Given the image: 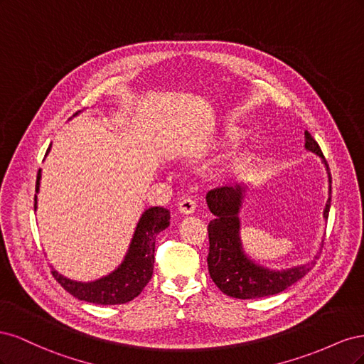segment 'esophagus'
I'll return each instance as SVG.
<instances>
[{"label": "esophagus", "mask_w": 364, "mask_h": 364, "mask_svg": "<svg viewBox=\"0 0 364 364\" xmlns=\"http://www.w3.org/2000/svg\"><path fill=\"white\" fill-rule=\"evenodd\" d=\"M178 209H179L181 214L190 215V214H193L196 211V202L193 199H190V197H183V199L179 200Z\"/></svg>", "instance_id": "esophagus-1"}]
</instances>
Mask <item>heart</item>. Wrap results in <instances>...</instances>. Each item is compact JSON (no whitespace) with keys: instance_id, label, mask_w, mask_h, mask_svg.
<instances>
[{"instance_id":"1","label":"heart","mask_w":364,"mask_h":364,"mask_svg":"<svg viewBox=\"0 0 364 364\" xmlns=\"http://www.w3.org/2000/svg\"><path fill=\"white\" fill-rule=\"evenodd\" d=\"M245 136L246 130L243 127L235 124H223L222 127L214 130L211 135L203 138L200 141V146L209 150H218L235 144V142H238ZM253 159H255V151L252 149H240L229 153L228 156H225L217 164V167L214 170L215 178L223 181L235 179L249 168V165L252 164Z\"/></svg>"}]
</instances>
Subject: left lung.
I'll return each instance as SVG.
<instances>
[{
  "label": "left lung",
  "instance_id": "1",
  "mask_svg": "<svg viewBox=\"0 0 364 364\" xmlns=\"http://www.w3.org/2000/svg\"><path fill=\"white\" fill-rule=\"evenodd\" d=\"M305 150L321 158L328 173L329 188L323 209V218L328 220L331 206V173L321 147L308 132H305ZM249 191V185H235L222 186L206 194V205L214 214L208 225V270L217 287L237 299H259L278 294L302 279L314 264V261H308L289 269H269L247 255L240 237V213Z\"/></svg>",
  "mask_w": 364,
  "mask_h": 364
}]
</instances>
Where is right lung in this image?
I'll return each mask as SVG.
<instances>
[{"label": "right lung", "mask_w": 364, "mask_h": 364, "mask_svg": "<svg viewBox=\"0 0 364 364\" xmlns=\"http://www.w3.org/2000/svg\"><path fill=\"white\" fill-rule=\"evenodd\" d=\"M77 112L75 115H79ZM74 115V117H75ZM51 144L46 153L48 155ZM42 170L38 171L35 211L38 209V193ZM170 225V211L164 206H151L141 214L129 249L118 267L94 281H74L63 277L51 266L53 277L74 297L97 305H119L134 301L144 290L153 274L155 264V241L158 234Z\"/></svg>", "instance_id": "obj_1"}]
</instances>
